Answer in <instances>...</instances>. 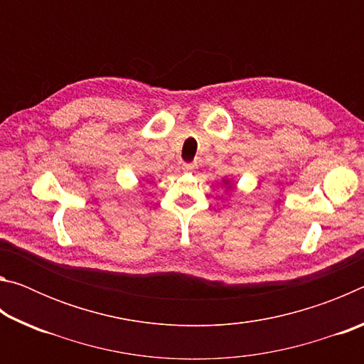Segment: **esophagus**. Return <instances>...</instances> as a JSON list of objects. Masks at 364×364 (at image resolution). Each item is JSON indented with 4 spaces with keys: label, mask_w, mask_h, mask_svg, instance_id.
Listing matches in <instances>:
<instances>
[{
    "label": "esophagus",
    "mask_w": 364,
    "mask_h": 364,
    "mask_svg": "<svg viewBox=\"0 0 364 364\" xmlns=\"http://www.w3.org/2000/svg\"><path fill=\"white\" fill-rule=\"evenodd\" d=\"M183 170L184 171H194L196 170V164H183Z\"/></svg>",
    "instance_id": "obj_1"
}]
</instances>
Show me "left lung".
<instances>
[{
  "label": "left lung",
  "mask_w": 364,
  "mask_h": 364,
  "mask_svg": "<svg viewBox=\"0 0 364 364\" xmlns=\"http://www.w3.org/2000/svg\"><path fill=\"white\" fill-rule=\"evenodd\" d=\"M225 184H228V188H231V181L230 180H223Z\"/></svg>",
  "instance_id": "1"
}]
</instances>
